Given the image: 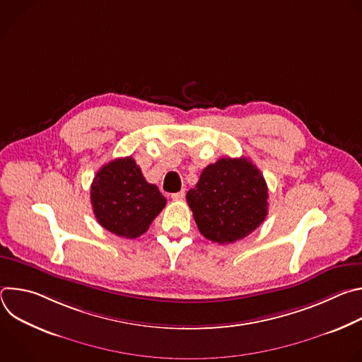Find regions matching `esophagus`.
<instances>
[{
    "instance_id": "34e87169",
    "label": "esophagus",
    "mask_w": 362,
    "mask_h": 362,
    "mask_svg": "<svg viewBox=\"0 0 362 362\" xmlns=\"http://www.w3.org/2000/svg\"><path fill=\"white\" fill-rule=\"evenodd\" d=\"M183 197H185V190H180V192H176L172 194L173 200H182Z\"/></svg>"
}]
</instances>
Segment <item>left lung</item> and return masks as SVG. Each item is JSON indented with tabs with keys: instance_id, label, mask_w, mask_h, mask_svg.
Wrapping results in <instances>:
<instances>
[{
	"instance_id": "obj_1",
	"label": "left lung",
	"mask_w": 362,
	"mask_h": 362,
	"mask_svg": "<svg viewBox=\"0 0 362 362\" xmlns=\"http://www.w3.org/2000/svg\"><path fill=\"white\" fill-rule=\"evenodd\" d=\"M268 197L261 170L246 158H222L206 166L186 194L199 232L219 245L259 228L268 215Z\"/></svg>"
}]
</instances>
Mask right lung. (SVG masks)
Segmentation results:
<instances>
[{
	"instance_id": "right-lung-1",
	"label": "right lung",
	"mask_w": 362,
	"mask_h": 362,
	"mask_svg": "<svg viewBox=\"0 0 362 362\" xmlns=\"http://www.w3.org/2000/svg\"><path fill=\"white\" fill-rule=\"evenodd\" d=\"M90 199L97 222L127 239L147 232L166 206V197L156 185L146 182L130 156L115 159L95 173Z\"/></svg>"
}]
</instances>
